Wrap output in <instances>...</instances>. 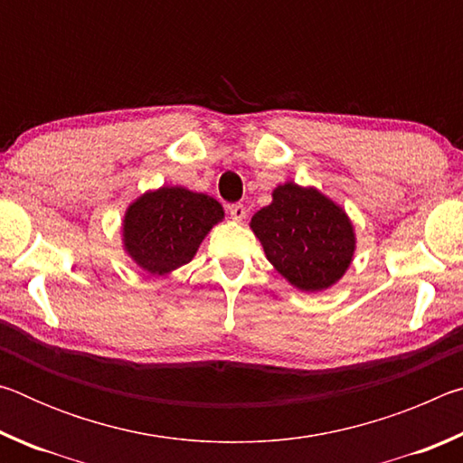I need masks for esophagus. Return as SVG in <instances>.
<instances>
[{"label":"esophagus","mask_w":463,"mask_h":463,"mask_svg":"<svg viewBox=\"0 0 463 463\" xmlns=\"http://www.w3.org/2000/svg\"><path fill=\"white\" fill-rule=\"evenodd\" d=\"M229 214L234 218V221H242L247 216V208L242 203H229Z\"/></svg>","instance_id":"34e87169"}]
</instances>
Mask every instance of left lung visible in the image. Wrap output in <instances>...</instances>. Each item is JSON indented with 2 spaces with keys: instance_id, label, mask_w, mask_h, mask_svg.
<instances>
[{
  "instance_id": "8db88e82",
  "label": "left lung",
  "mask_w": 463,
  "mask_h": 463,
  "mask_svg": "<svg viewBox=\"0 0 463 463\" xmlns=\"http://www.w3.org/2000/svg\"><path fill=\"white\" fill-rule=\"evenodd\" d=\"M265 255L289 284L304 292L333 286L354 257V226L317 190L284 184L273 202L250 218Z\"/></svg>"
}]
</instances>
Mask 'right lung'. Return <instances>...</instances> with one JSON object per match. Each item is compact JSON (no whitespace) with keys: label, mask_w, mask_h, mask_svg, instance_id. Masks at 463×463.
Masks as SVG:
<instances>
[{"label":"right lung","mask_w":463,"mask_h":463,"mask_svg":"<svg viewBox=\"0 0 463 463\" xmlns=\"http://www.w3.org/2000/svg\"><path fill=\"white\" fill-rule=\"evenodd\" d=\"M222 216V206L210 195L185 187H161L128 208L124 247L140 268L163 276L192 261L203 237Z\"/></svg>","instance_id":"1"}]
</instances>
